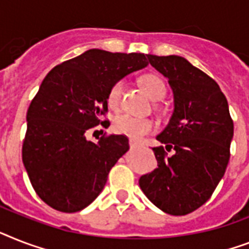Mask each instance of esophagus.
<instances>
[{
    "label": "esophagus",
    "mask_w": 249,
    "mask_h": 249,
    "mask_svg": "<svg viewBox=\"0 0 249 249\" xmlns=\"http://www.w3.org/2000/svg\"><path fill=\"white\" fill-rule=\"evenodd\" d=\"M129 144H130L131 149H135V148H138V147H139L138 143L134 142V141H130V142H129Z\"/></svg>",
    "instance_id": "34e87169"
}]
</instances>
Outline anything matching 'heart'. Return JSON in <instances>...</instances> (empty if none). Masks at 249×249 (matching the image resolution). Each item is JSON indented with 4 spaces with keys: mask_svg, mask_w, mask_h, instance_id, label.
<instances>
[{
    "mask_svg": "<svg viewBox=\"0 0 249 249\" xmlns=\"http://www.w3.org/2000/svg\"><path fill=\"white\" fill-rule=\"evenodd\" d=\"M141 86H142L143 90L148 94L153 101H159L165 97L166 94V86L162 82V79L159 78L157 75L153 74H145L141 78ZM123 89H124V82L119 80L111 87L110 92H108V105L112 108H116L120 104L121 94H123ZM115 130L124 134L129 138L134 139V141H139V139L144 137L145 134H148L153 130L155 125L148 119H139L130 116V115L123 114L119 115L118 118L115 119L114 123Z\"/></svg>",
    "mask_w": 249,
    "mask_h": 249,
    "instance_id": "1",
    "label": "heart"
}]
</instances>
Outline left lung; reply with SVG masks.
Masks as SVG:
<instances>
[{"label": "left lung", "instance_id": "8db88e82", "mask_svg": "<svg viewBox=\"0 0 249 249\" xmlns=\"http://www.w3.org/2000/svg\"><path fill=\"white\" fill-rule=\"evenodd\" d=\"M149 64L169 80L174 111L156 138L157 167L142 175L139 187L161 211L180 216L209 201L230 159L234 125L219 84L181 56L147 54Z\"/></svg>", "mask_w": 249, "mask_h": 249}]
</instances>
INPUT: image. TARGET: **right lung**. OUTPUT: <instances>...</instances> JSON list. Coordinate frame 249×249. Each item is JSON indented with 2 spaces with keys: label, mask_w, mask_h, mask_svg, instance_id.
<instances>
[{
  "label": "right lung",
  "mask_w": 249,
  "mask_h": 249,
  "mask_svg": "<svg viewBox=\"0 0 249 249\" xmlns=\"http://www.w3.org/2000/svg\"><path fill=\"white\" fill-rule=\"evenodd\" d=\"M147 65L144 53L93 48L43 79L26 114L23 163L36 193L52 209L80 211L102 192L129 141L112 134L90 142L86 131L101 123L111 87Z\"/></svg>",
  "instance_id": "add662e5"
}]
</instances>
